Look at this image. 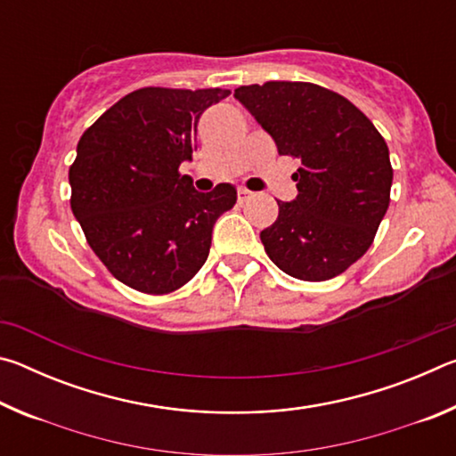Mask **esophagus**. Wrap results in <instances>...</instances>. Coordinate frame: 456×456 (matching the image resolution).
Segmentation results:
<instances>
[{"mask_svg":"<svg viewBox=\"0 0 456 456\" xmlns=\"http://www.w3.org/2000/svg\"><path fill=\"white\" fill-rule=\"evenodd\" d=\"M251 199V191H247V189H237V200L239 203H245V200H249Z\"/></svg>","mask_w":456,"mask_h":456,"instance_id":"1","label":"esophagus"}]
</instances>
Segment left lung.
<instances>
[{"label": "left lung", "mask_w": 456, "mask_h": 456, "mask_svg": "<svg viewBox=\"0 0 456 456\" xmlns=\"http://www.w3.org/2000/svg\"><path fill=\"white\" fill-rule=\"evenodd\" d=\"M235 98L277 144L297 159V197L280 205L261 243L296 280L326 281L344 273L372 245L390 203L388 146L348 98L312 82L239 86Z\"/></svg>", "instance_id": "left-lung-1"}]
</instances>
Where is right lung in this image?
<instances>
[{"label":"right lung","mask_w":456,"mask_h":456,"mask_svg":"<svg viewBox=\"0 0 456 456\" xmlns=\"http://www.w3.org/2000/svg\"><path fill=\"white\" fill-rule=\"evenodd\" d=\"M229 90L141 88L82 134L68 173L86 241L118 281L163 296L209 257L213 225L237 200L233 184L192 189L179 173L197 149V122Z\"/></svg>","instance_id":"add662e5"}]
</instances>
